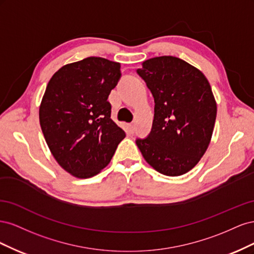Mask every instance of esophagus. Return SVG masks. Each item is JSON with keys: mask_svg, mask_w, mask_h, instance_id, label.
<instances>
[{"mask_svg": "<svg viewBox=\"0 0 254 254\" xmlns=\"http://www.w3.org/2000/svg\"><path fill=\"white\" fill-rule=\"evenodd\" d=\"M129 129H130V132H134L135 125H134V124H130V125H129Z\"/></svg>", "mask_w": 254, "mask_h": 254, "instance_id": "obj_1", "label": "esophagus"}]
</instances>
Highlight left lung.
Returning <instances> with one entry per match:
<instances>
[{
	"instance_id": "obj_1",
	"label": "left lung",
	"mask_w": 254,
	"mask_h": 254,
	"mask_svg": "<svg viewBox=\"0 0 254 254\" xmlns=\"http://www.w3.org/2000/svg\"><path fill=\"white\" fill-rule=\"evenodd\" d=\"M137 73L155 98L151 131L136 140L137 147L158 173L187 174L212 139L217 105L210 82L200 70L174 56L145 60Z\"/></svg>"
}]
</instances>
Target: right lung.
Returning a JSON list of instances; mask_svg holds the SVG:
<instances>
[{"label": "right lung", "mask_w": 254, "mask_h": 254, "mask_svg": "<svg viewBox=\"0 0 254 254\" xmlns=\"http://www.w3.org/2000/svg\"><path fill=\"white\" fill-rule=\"evenodd\" d=\"M121 64L88 57L52 76L39 107V121L53 157L75 178H91L110 163L126 136L111 119L110 92Z\"/></svg>", "instance_id": "1"}]
</instances>
